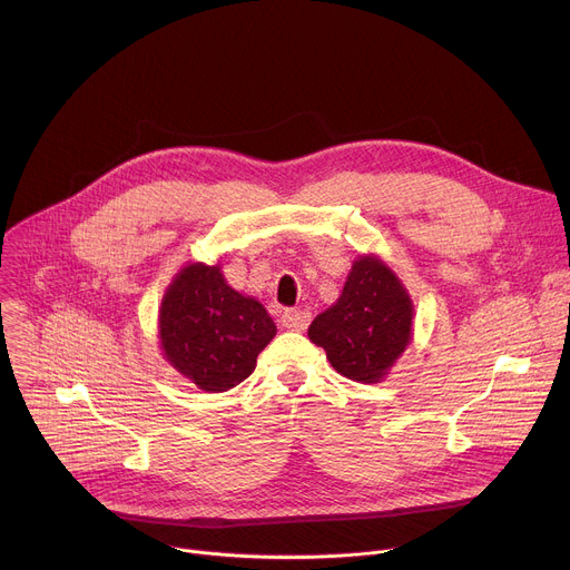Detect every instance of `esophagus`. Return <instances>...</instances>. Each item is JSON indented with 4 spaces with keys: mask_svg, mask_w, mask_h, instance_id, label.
Instances as JSON below:
<instances>
[{
    "mask_svg": "<svg viewBox=\"0 0 570 570\" xmlns=\"http://www.w3.org/2000/svg\"><path fill=\"white\" fill-rule=\"evenodd\" d=\"M284 327L293 330V332H304L311 324V313L308 311H286L282 315Z\"/></svg>",
    "mask_w": 570,
    "mask_h": 570,
    "instance_id": "34e87169",
    "label": "esophagus"
}]
</instances>
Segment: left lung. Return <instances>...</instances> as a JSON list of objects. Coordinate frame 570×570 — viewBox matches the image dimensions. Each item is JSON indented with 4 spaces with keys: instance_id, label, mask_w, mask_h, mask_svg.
Listing matches in <instances>:
<instances>
[{
    "instance_id": "left-lung-1",
    "label": "left lung",
    "mask_w": 570,
    "mask_h": 570,
    "mask_svg": "<svg viewBox=\"0 0 570 570\" xmlns=\"http://www.w3.org/2000/svg\"><path fill=\"white\" fill-rule=\"evenodd\" d=\"M415 306L399 275L374 253L358 255L341 297L311 322L308 341L356 383H381L411 347Z\"/></svg>"
}]
</instances>
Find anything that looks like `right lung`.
I'll list each match as a JSON object with an SVG mask.
<instances>
[{
    "label": "right lung",
    "instance_id": "add662e5",
    "mask_svg": "<svg viewBox=\"0 0 570 570\" xmlns=\"http://www.w3.org/2000/svg\"><path fill=\"white\" fill-rule=\"evenodd\" d=\"M275 334L266 306L234 291L218 262L183 266L159 302L161 358L203 392H225L248 379Z\"/></svg>",
    "mask_w": 570,
    "mask_h": 570
}]
</instances>
